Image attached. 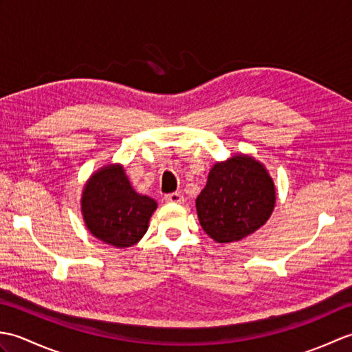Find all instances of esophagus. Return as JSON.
Instances as JSON below:
<instances>
[{"label":"esophagus","instance_id":"obj_1","mask_svg":"<svg viewBox=\"0 0 352 352\" xmlns=\"http://www.w3.org/2000/svg\"><path fill=\"white\" fill-rule=\"evenodd\" d=\"M164 201H166V203H175V204H182L183 201H184V198H183L182 193L174 192V193H168V195H164Z\"/></svg>","mask_w":352,"mask_h":352}]
</instances>
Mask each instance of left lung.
<instances>
[{
  "label": "left lung",
  "instance_id": "1",
  "mask_svg": "<svg viewBox=\"0 0 352 352\" xmlns=\"http://www.w3.org/2000/svg\"><path fill=\"white\" fill-rule=\"evenodd\" d=\"M275 199V184L265 164L241 153L213 164L197 197V213L214 242L231 243L263 227Z\"/></svg>",
  "mask_w": 352,
  "mask_h": 352
}]
</instances>
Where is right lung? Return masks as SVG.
Wrapping results in <instances>:
<instances>
[{
	"label": "right lung",
	"instance_id": "obj_1",
	"mask_svg": "<svg viewBox=\"0 0 352 352\" xmlns=\"http://www.w3.org/2000/svg\"><path fill=\"white\" fill-rule=\"evenodd\" d=\"M81 214L89 233L116 248H129L146 233L157 203L133 189L121 163L95 170L81 192Z\"/></svg>",
	"mask_w": 352,
	"mask_h": 352
}]
</instances>
